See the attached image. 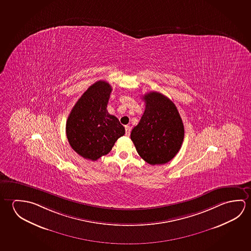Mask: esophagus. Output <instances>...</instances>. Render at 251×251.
<instances>
[{"mask_svg": "<svg viewBox=\"0 0 251 251\" xmlns=\"http://www.w3.org/2000/svg\"><path fill=\"white\" fill-rule=\"evenodd\" d=\"M130 131H131L130 127H129V126H125V135L127 136H129V135H130Z\"/></svg>", "mask_w": 251, "mask_h": 251, "instance_id": "1", "label": "esophagus"}]
</instances>
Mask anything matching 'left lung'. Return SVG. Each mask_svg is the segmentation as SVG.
<instances>
[{"instance_id": "obj_1", "label": "left lung", "mask_w": 251, "mask_h": 251, "mask_svg": "<svg viewBox=\"0 0 251 251\" xmlns=\"http://www.w3.org/2000/svg\"><path fill=\"white\" fill-rule=\"evenodd\" d=\"M145 110L130 138L136 151L151 165H164L177 155L185 129L175 104L157 92L144 95Z\"/></svg>"}]
</instances>
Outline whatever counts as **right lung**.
I'll list each match as a JSON object with an SVG mask.
<instances>
[{"label":"right lung","mask_w":251,"mask_h":251,"mask_svg":"<svg viewBox=\"0 0 251 251\" xmlns=\"http://www.w3.org/2000/svg\"><path fill=\"white\" fill-rule=\"evenodd\" d=\"M112 87L99 80L83 94L66 122V136L71 147L86 159L96 161L111 151L125 128L107 110Z\"/></svg>","instance_id":"right-lung-1"}]
</instances>
